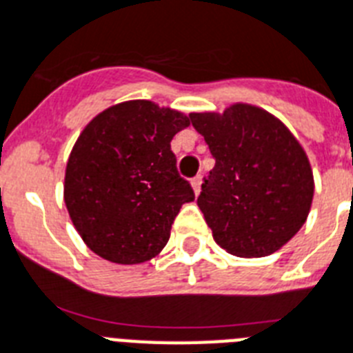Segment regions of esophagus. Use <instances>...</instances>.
Returning a JSON list of instances; mask_svg holds the SVG:
<instances>
[{"label": "esophagus", "instance_id": "34e87169", "mask_svg": "<svg viewBox=\"0 0 353 353\" xmlns=\"http://www.w3.org/2000/svg\"><path fill=\"white\" fill-rule=\"evenodd\" d=\"M192 188H194V192H196V194H199V192H201V176L192 177Z\"/></svg>", "mask_w": 353, "mask_h": 353}]
</instances>
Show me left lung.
Returning a JSON list of instances; mask_svg holds the SVG:
<instances>
[{"label":"left lung","mask_w":353,"mask_h":353,"mask_svg":"<svg viewBox=\"0 0 353 353\" xmlns=\"http://www.w3.org/2000/svg\"><path fill=\"white\" fill-rule=\"evenodd\" d=\"M188 117L216 159L197 205L217 245L241 257L279 250L310 212L314 176L305 150L279 119L250 105Z\"/></svg>","instance_id":"1"}]
</instances>
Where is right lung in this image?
Instances as JSON below:
<instances>
[{
    "instance_id": "add662e5",
    "label": "right lung",
    "mask_w": 353,
    "mask_h": 353,
    "mask_svg": "<svg viewBox=\"0 0 353 353\" xmlns=\"http://www.w3.org/2000/svg\"><path fill=\"white\" fill-rule=\"evenodd\" d=\"M190 125L152 101L107 108L77 137L65 174V205L83 241L103 259L137 265L165 248L172 223L194 201L170 141Z\"/></svg>"
}]
</instances>
